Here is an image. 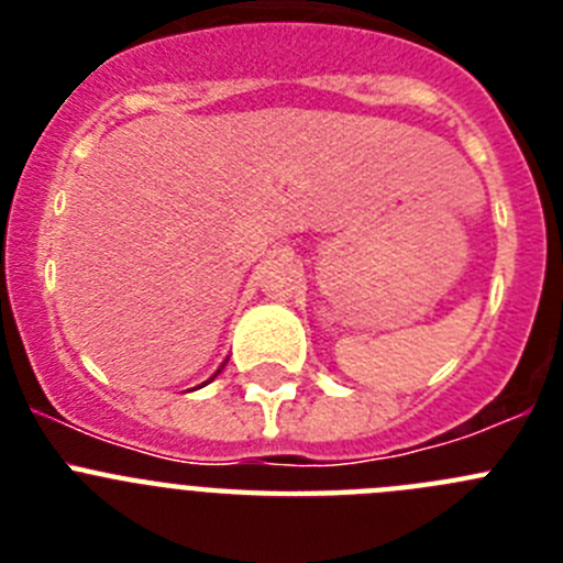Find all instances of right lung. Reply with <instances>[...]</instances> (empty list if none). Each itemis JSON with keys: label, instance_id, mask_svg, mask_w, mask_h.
<instances>
[{"label": "right lung", "instance_id": "obj_1", "mask_svg": "<svg viewBox=\"0 0 563 563\" xmlns=\"http://www.w3.org/2000/svg\"><path fill=\"white\" fill-rule=\"evenodd\" d=\"M222 366H225V363H222ZM217 372H220V369H217ZM213 377H217V375H213Z\"/></svg>", "mask_w": 563, "mask_h": 563}]
</instances>
